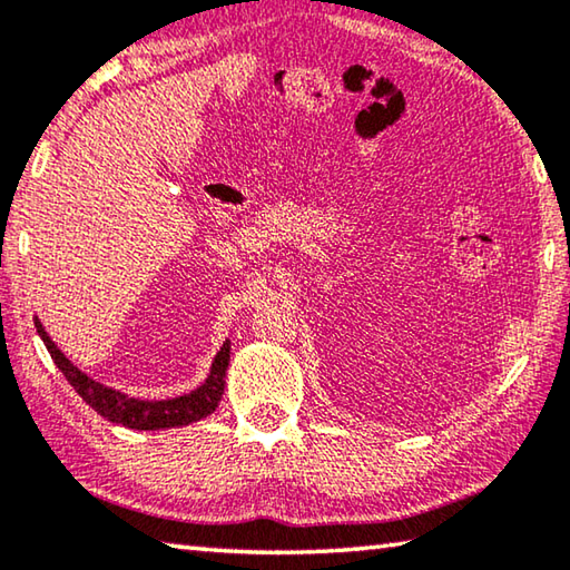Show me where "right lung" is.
Wrapping results in <instances>:
<instances>
[{"label": "right lung", "mask_w": 570, "mask_h": 570, "mask_svg": "<svg viewBox=\"0 0 570 570\" xmlns=\"http://www.w3.org/2000/svg\"><path fill=\"white\" fill-rule=\"evenodd\" d=\"M35 326H37V334L42 336L47 352H50L55 364L60 366V372L65 374V380L72 384L75 392L80 394V397L88 402L95 412L102 414L105 420L122 424V428H130V430L183 428V424L198 422L208 417L210 412H216L220 394H224L226 370L230 360L228 340L224 342V346H220L214 364H210V374L198 390L173 400H135L118 390L105 387V384L95 382L92 377H88V374L77 370V366L67 360L60 350H57V344L50 340V334L45 332V326L37 316H35Z\"/></svg>", "instance_id": "1"}]
</instances>
